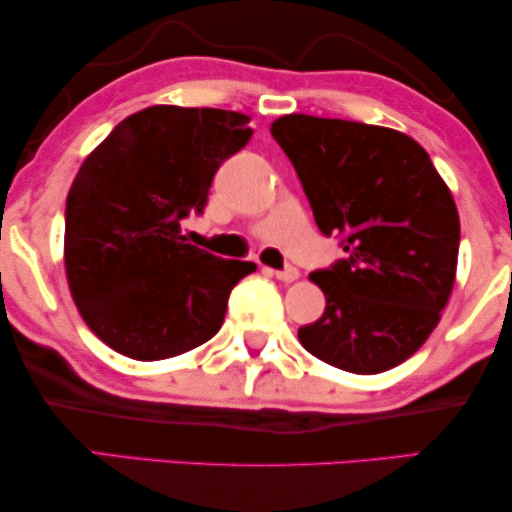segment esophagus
<instances>
[{
	"instance_id": "obj_1",
	"label": "esophagus",
	"mask_w": 512,
	"mask_h": 512,
	"mask_svg": "<svg viewBox=\"0 0 512 512\" xmlns=\"http://www.w3.org/2000/svg\"><path fill=\"white\" fill-rule=\"evenodd\" d=\"M272 275H275L279 282L289 284V282H296V279L300 277V272H298V268H293V265H286L284 270H275Z\"/></svg>"
}]
</instances>
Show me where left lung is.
Listing matches in <instances>:
<instances>
[{
  "label": "left lung",
  "instance_id": "8db88e82",
  "mask_svg": "<svg viewBox=\"0 0 512 512\" xmlns=\"http://www.w3.org/2000/svg\"><path fill=\"white\" fill-rule=\"evenodd\" d=\"M270 132L319 230L345 251L310 275L326 310L298 328L300 345L356 375L398 366L424 345L452 293L459 214L450 188L429 153L398 130L291 114Z\"/></svg>",
  "mask_w": 512,
  "mask_h": 512
}]
</instances>
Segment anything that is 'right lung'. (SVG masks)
Masks as SVG:
<instances>
[{
  "label": "right lung",
  "mask_w": 512,
  "mask_h": 512,
  "mask_svg": "<svg viewBox=\"0 0 512 512\" xmlns=\"http://www.w3.org/2000/svg\"><path fill=\"white\" fill-rule=\"evenodd\" d=\"M254 135L226 109L149 107L83 160L65 209V268L83 321L137 361L191 352L219 333L233 286L256 270L193 247L179 223L202 214L223 160Z\"/></svg>",
  "instance_id": "right-lung-1"
}]
</instances>
